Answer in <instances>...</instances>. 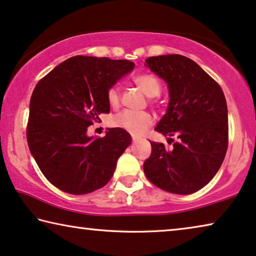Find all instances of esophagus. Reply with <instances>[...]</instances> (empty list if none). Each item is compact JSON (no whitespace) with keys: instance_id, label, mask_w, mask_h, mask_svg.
I'll use <instances>...</instances> for the list:
<instances>
[{"instance_id":"1","label":"esophagus","mask_w":256,"mask_h":256,"mask_svg":"<svg viewBox=\"0 0 256 256\" xmlns=\"http://www.w3.org/2000/svg\"><path fill=\"white\" fill-rule=\"evenodd\" d=\"M139 140H141L140 136H132V141H133V142H136V141H139Z\"/></svg>"}]
</instances>
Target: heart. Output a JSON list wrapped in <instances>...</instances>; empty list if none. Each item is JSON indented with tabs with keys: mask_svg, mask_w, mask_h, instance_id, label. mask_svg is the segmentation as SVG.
Segmentation results:
<instances>
[{
	"mask_svg": "<svg viewBox=\"0 0 256 256\" xmlns=\"http://www.w3.org/2000/svg\"><path fill=\"white\" fill-rule=\"evenodd\" d=\"M133 82L144 95L155 98L161 93L162 85L158 78L152 74H140L133 77ZM106 101L112 108H117L120 102V93L117 86H112L106 92ZM152 116L147 112H125L118 114L112 120L115 128L125 130L132 134H141L152 124Z\"/></svg>",
	"mask_w": 256,
	"mask_h": 256,
	"instance_id": "heart-1",
	"label": "heart"
}]
</instances>
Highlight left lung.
I'll return each instance as SVG.
<instances>
[{"mask_svg": "<svg viewBox=\"0 0 256 256\" xmlns=\"http://www.w3.org/2000/svg\"><path fill=\"white\" fill-rule=\"evenodd\" d=\"M144 66L168 84L169 106L155 131L170 136L168 142H174L171 150L161 142H150L152 154L144 163V174L166 192L194 193L212 180L226 158V96L218 84L188 57L152 56Z\"/></svg>", "mask_w": 256, "mask_h": 256, "instance_id": "obj_1", "label": "left lung"}]
</instances>
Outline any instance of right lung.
<instances>
[{
	"label": "right lung",
	"instance_id": "right-lung-1",
	"mask_svg": "<svg viewBox=\"0 0 256 256\" xmlns=\"http://www.w3.org/2000/svg\"><path fill=\"white\" fill-rule=\"evenodd\" d=\"M133 68L128 60L74 56L36 84L26 138L41 172L57 188L80 196L112 179L131 136L118 128L102 138L86 132L100 114L110 112L106 92Z\"/></svg>",
	"mask_w": 256,
	"mask_h": 256
}]
</instances>
